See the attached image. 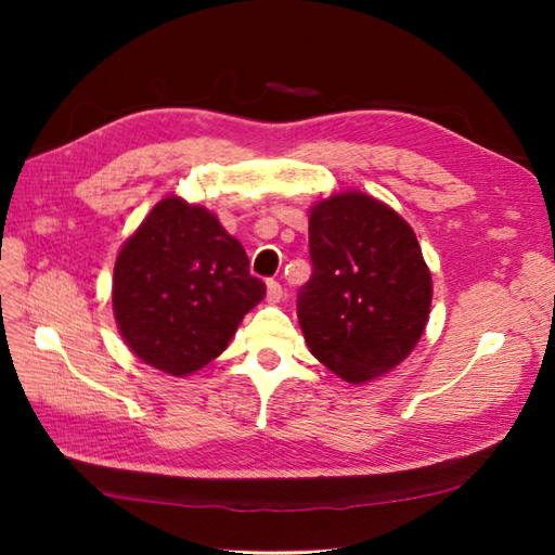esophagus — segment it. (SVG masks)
<instances>
[{"label": "esophagus", "mask_w": 555, "mask_h": 555, "mask_svg": "<svg viewBox=\"0 0 555 555\" xmlns=\"http://www.w3.org/2000/svg\"><path fill=\"white\" fill-rule=\"evenodd\" d=\"M282 284L278 282V280H268L266 282V298L271 300V304H280V298H282Z\"/></svg>", "instance_id": "34e87169"}]
</instances>
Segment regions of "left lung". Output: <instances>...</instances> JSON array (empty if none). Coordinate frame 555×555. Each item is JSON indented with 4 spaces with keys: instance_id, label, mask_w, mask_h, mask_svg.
Masks as SVG:
<instances>
[{
    "instance_id": "obj_1",
    "label": "left lung",
    "mask_w": 555,
    "mask_h": 555,
    "mask_svg": "<svg viewBox=\"0 0 555 555\" xmlns=\"http://www.w3.org/2000/svg\"><path fill=\"white\" fill-rule=\"evenodd\" d=\"M310 261L296 306L312 354L349 384L405 361L433 298L412 227L363 192L333 194L310 210Z\"/></svg>"
}]
</instances>
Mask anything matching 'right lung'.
I'll return each mask as SVG.
<instances>
[{"instance_id": "right-lung-1", "label": "right lung", "mask_w": 555, "mask_h": 555, "mask_svg": "<svg viewBox=\"0 0 555 555\" xmlns=\"http://www.w3.org/2000/svg\"><path fill=\"white\" fill-rule=\"evenodd\" d=\"M263 296L243 245L210 210L178 196L150 210L113 271V312L125 343L171 375L220 357Z\"/></svg>"}]
</instances>
